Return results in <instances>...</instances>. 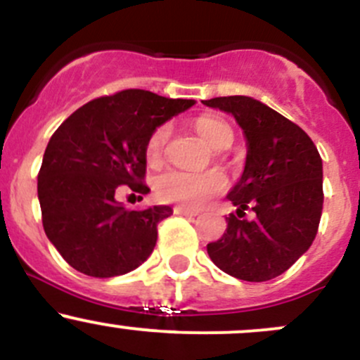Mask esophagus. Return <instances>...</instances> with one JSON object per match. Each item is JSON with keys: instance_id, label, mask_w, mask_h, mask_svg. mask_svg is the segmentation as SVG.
Listing matches in <instances>:
<instances>
[{"instance_id": "1", "label": "esophagus", "mask_w": 360, "mask_h": 360, "mask_svg": "<svg viewBox=\"0 0 360 360\" xmlns=\"http://www.w3.org/2000/svg\"><path fill=\"white\" fill-rule=\"evenodd\" d=\"M173 213L184 214V217H195V214L199 213V210H194V207H187V206H175Z\"/></svg>"}]
</instances>
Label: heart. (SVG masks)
I'll return each mask as SVG.
<instances>
[{
  "label": "heart",
  "instance_id": "b5f03b06",
  "mask_svg": "<svg viewBox=\"0 0 360 360\" xmlns=\"http://www.w3.org/2000/svg\"><path fill=\"white\" fill-rule=\"evenodd\" d=\"M199 135L210 146L221 149L227 147L234 139L231 126L218 117L201 116L194 121ZM172 128L169 124H161L150 133L146 143V159L149 166H159L165 159ZM227 187V179L218 169L201 173H188L181 169H168L154 180V191L161 201L179 202L181 206L198 207L206 205L214 195L221 194Z\"/></svg>",
  "mask_w": 360,
  "mask_h": 360
}]
</instances>
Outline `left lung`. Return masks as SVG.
Listing matches in <instances>:
<instances>
[{
  "instance_id": "8db88e82",
  "label": "left lung",
  "mask_w": 360,
  "mask_h": 360,
  "mask_svg": "<svg viewBox=\"0 0 360 360\" xmlns=\"http://www.w3.org/2000/svg\"><path fill=\"white\" fill-rule=\"evenodd\" d=\"M205 105L231 112L248 140L246 166L227 198L237 211L207 244L229 276L263 283L281 276L314 243L321 221L322 159L312 139L288 117L251 97H217ZM251 209L257 217L243 218Z\"/></svg>"
}]
</instances>
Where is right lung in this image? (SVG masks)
<instances>
[{"instance_id":"1","label":"right lung","mask_w":360,"mask_h":360,"mask_svg":"<svg viewBox=\"0 0 360 360\" xmlns=\"http://www.w3.org/2000/svg\"><path fill=\"white\" fill-rule=\"evenodd\" d=\"M192 105L194 100L133 88L84 103L51 135L38 173L41 220L48 239L77 272L123 276L150 257L158 224L172 207L129 211L116 194L120 187L149 192L147 139Z\"/></svg>"}]
</instances>
